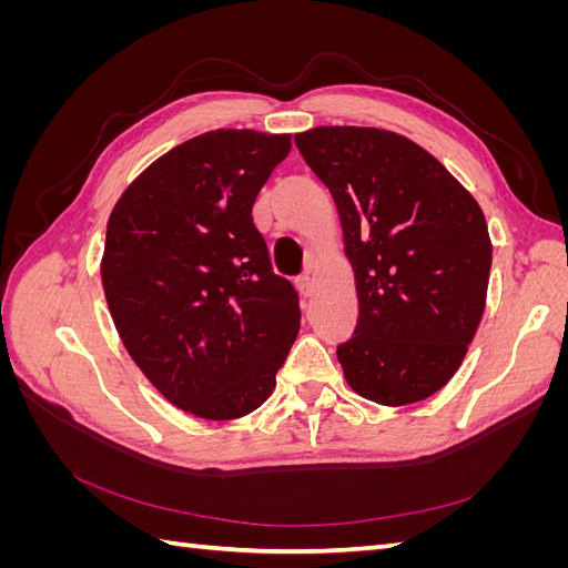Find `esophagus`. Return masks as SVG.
<instances>
[{"label":"esophagus","instance_id":"34e87169","mask_svg":"<svg viewBox=\"0 0 568 568\" xmlns=\"http://www.w3.org/2000/svg\"><path fill=\"white\" fill-rule=\"evenodd\" d=\"M296 286H298V291L301 294L307 298V296H313V291H315V282H313V277H307V274H303V277H298L296 280Z\"/></svg>","mask_w":568,"mask_h":568}]
</instances>
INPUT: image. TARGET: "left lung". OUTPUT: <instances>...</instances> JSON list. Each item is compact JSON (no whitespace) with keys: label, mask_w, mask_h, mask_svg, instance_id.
I'll return each mask as SVG.
<instances>
[{"label":"left lung","mask_w":568,"mask_h":568,"mask_svg":"<svg viewBox=\"0 0 568 568\" xmlns=\"http://www.w3.org/2000/svg\"><path fill=\"white\" fill-rule=\"evenodd\" d=\"M329 186L359 315L336 355L379 405L419 403L459 369L486 307L493 246L484 211L432 153L376 128L296 134Z\"/></svg>","instance_id":"1"}]
</instances>
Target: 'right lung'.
I'll return each mask as SVG.
<instances>
[{"instance_id":"add662e5","label":"right lung","mask_w":568,"mask_h":568,"mask_svg":"<svg viewBox=\"0 0 568 568\" xmlns=\"http://www.w3.org/2000/svg\"><path fill=\"white\" fill-rule=\"evenodd\" d=\"M291 134L213 130L170 149L113 205L101 284L130 357L175 407L225 422L261 407L301 307L272 272L253 203Z\"/></svg>"}]
</instances>
